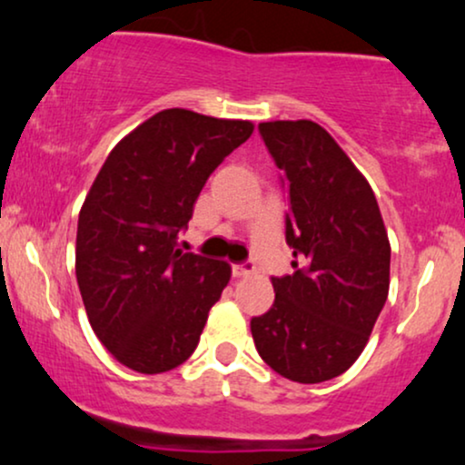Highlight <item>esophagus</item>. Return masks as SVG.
<instances>
[{"mask_svg": "<svg viewBox=\"0 0 465 465\" xmlns=\"http://www.w3.org/2000/svg\"><path fill=\"white\" fill-rule=\"evenodd\" d=\"M256 272L254 262H239V265H232V276L234 278H248Z\"/></svg>", "mask_w": 465, "mask_h": 465, "instance_id": "34e87169", "label": "esophagus"}]
</instances>
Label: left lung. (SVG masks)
<instances>
[{"label":"left lung","mask_w":465,"mask_h":465,"mask_svg":"<svg viewBox=\"0 0 465 465\" xmlns=\"http://www.w3.org/2000/svg\"><path fill=\"white\" fill-rule=\"evenodd\" d=\"M289 198L286 243L295 272L272 278L276 300L250 321L256 351L300 383L351 366L388 300L391 243L369 181L312 120L261 123Z\"/></svg>","instance_id":"1"}]
</instances>
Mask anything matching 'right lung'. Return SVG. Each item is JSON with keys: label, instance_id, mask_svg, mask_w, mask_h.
Here are the masks:
<instances>
[{"label": "right lung", "instance_id": "1", "mask_svg": "<svg viewBox=\"0 0 465 465\" xmlns=\"http://www.w3.org/2000/svg\"><path fill=\"white\" fill-rule=\"evenodd\" d=\"M254 131L172 107L120 140L79 211L74 273L94 334L144 375L198 347L231 265L179 250L206 179Z\"/></svg>", "mask_w": 465, "mask_h": 465}]
</instances>
